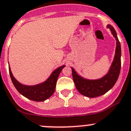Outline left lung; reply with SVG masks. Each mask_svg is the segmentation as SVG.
Here are the masks:
<instances>
[{
    "instance_id": "obj_1",
    "label": "left lung",
    "mask_w": 131,
    "mask_h": 131,
    "mask_svg": "<svg viewBox=\"0 0 131 131\" xmlns=\"http://www.w3.org/2000/svg\"><path fill=\"white\" fill-rule=\"evenodd\" d=\"M107 28H110L111 34L116 41V50L113 61L111 64L108 73L97 80H89L80 76L72 67V74L74 82L78 91L82 95L88 97L93 98L104 95L108 92L118 80L121 68V46L118 39L117 34L113 27L108 25Z\"/></svg>"
}]
</instances>
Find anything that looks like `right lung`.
<instances>
[{
    "mask_svg": "<svg viewBox=\"0 0 131 131\" xmlns=\"http://www.w3.org/2000/svg\"><path fill=\"white\" fill-rule=\"evenodd\" d=\"M65 66L64 65L57 68L46 81L35 85H26L19 82L13 75L9 65V71L13 83L20 94L30 100L41 102L48 99L53 94L58 77Z\"/></svg>",
    "mask_w": 131,
    "mask_h": 131,
    "instance_id": "add662e5",
    "label": "right lung"
}]
</instances>
